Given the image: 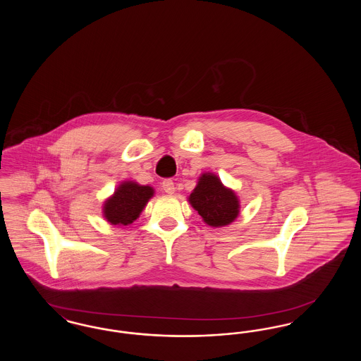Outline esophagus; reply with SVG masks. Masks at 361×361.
<instances>
[{
    "label": "esophagus",
    "mask_w": 361,
    "mask_h": 361,
    "mask_svg": "<svg viewBox=\"0 0 361 361\" xmlns=\"http://www.w3.org/2000/svg\"><path fill=\"white\" fill-rule=\"evenodd\" d=\"M161 187L164 189V192H166V193H169V195H172V193H174V190H176V188H174V183H173L172 180H164Z\"/></svg>",
    "instance_id": "34e87169"
}]
</instances>
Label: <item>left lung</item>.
<instances>
[{"mask_svg":"<svg viewBox=\"0 0 361 361\" xmlns=\"http://www.w3.org/2000/svg\"><path fill=\"white\" fill-rule=\"evenodd\" d=\"M192 207L204 222L214 227L231 224L240 212V203L235 193L224 188L221 180L211 173H204L197 187L189 196Z\"/></svg>","mask_w":361,"mask_h":361,"instance_id":"1","label":"left lung"}]
</instances>
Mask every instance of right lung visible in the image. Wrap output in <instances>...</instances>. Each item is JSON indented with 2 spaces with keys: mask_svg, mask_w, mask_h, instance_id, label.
<instances>
[{
  "mask_svg": "<svg viewBox=\"0 0 361 361\" xmlns=\"http://www.w3.org/2000/svg\"><path fill=\"white\" fill-rule=\"evenodd\" d=\"M152 187L137 185L135 183H123L115 195L104 204V216L112 224H133L142 209L153 196Z\"/></svg>",
  "mask_w": 361,
  "mask_h": 361,
  "instance_id": "1",
  "label": "right lung"
}]
</instances>
